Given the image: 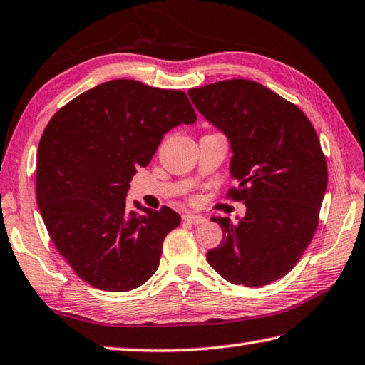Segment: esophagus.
I'll return each instance as SVG.
<instances>
[{"label": "esophagus", "instance_id": "1", "mask_svg": "<svg viewBox=\"0 0 365 365\" xmlns=\"http://www.w3.org/2000/svg\"><path fill=\"white\" fill-rule=\"evenodd\" d=\"M182 220H184L185 223H190V225H200V223H203V222H206V218H205L203 215H195V214H185V215L182 217Z\"/></svg>", "mask_w": 365, "mask_h": 365}]
</instances>
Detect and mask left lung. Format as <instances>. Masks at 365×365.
I'll list each match as a JSON object with an SVG mask.
<instances>
[{
  "mask_svg": "<svg viewBox=\"0 0 365 365\" xmlns=\"http://www.w3.org/2000/svg\"><path fill=\"white\" fill-rule=\"evenodd\" d=\"M190 100L228 135V198L247 206L244 218H212L222 226L209 265L231 284L262 287L294 269L319 226L328 167L317 133L297 104L250 79L190 88Z\"/></svg>",
  "mask_w": 365,
  "mask_h": 365,
  "instance_id": "8db88e82",
  "label": "left lung"
}]
</instances>
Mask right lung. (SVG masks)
Listing matches in <instances>:
<instances>
[{
	"instance_id": "1",
	"label": "right lung",
	"mask_w": 365,
	"mask_h": 365,
	"mask_svg": "<svg viewBox=\"0 0 365 365\" xmlns=\"http://www.w3.org/2000/svg\"><path fill=\"white\" fill-rule=\"evenodd\" d=\"M195 121L182 91L133 79L96 86L48 121L37 151V205L54 247L87 284L128 292L158 270L162 242L181 217L167 206L128 209L126 192L164 134Z\"/></svg>"
}]
</instances>
